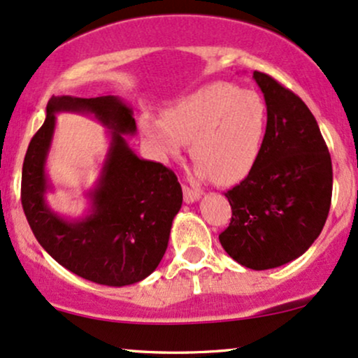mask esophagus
Masks as SVG:
<instances>
[{
    "mask_svg": "<svg viewBox=\"0 0 358 358\" xmlns=\"http://www.w3.org/2000/svg\"><path fill=\"white\" fill-rule=\"evenodd\" d=\"M182 191H184V201H186L187 204H192V202L199 201L201 192L197 191V189H192V187H189V186H184Z\"/></svg>",
    "mask_w": 358,
    "mask_h": 358,
    "instance_id": "1",
    "label": "esophagus"
}]
</instances>
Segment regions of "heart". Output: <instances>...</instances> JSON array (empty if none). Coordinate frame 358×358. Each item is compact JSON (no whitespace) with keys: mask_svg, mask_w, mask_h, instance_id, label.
Returning <instances> with one entry per match:
<instances>
[{"mask_svg":"<svg viewBox=\"0 0 358 358\" xmlns=\"http://www.w3.org/2000/svg\"><path fill=\"white\" fill-rule=\"evenodd\" d=\"M266 122V104L257 92L215 81L171 104L162 119L144 116L141 131L161 159L179 154L191 139L197 176L234 182L257 162Z\"/></svg>","mask_w":358,"mask_h":358,"instance_id":"obj_1","label":"heart"}]
</instances>
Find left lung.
Returning a JSON list of instances; mask_svg holds the SVG:
<instances>
[{
	"label": "left lung",
	"mask_w": 358,
	"mask_h": 358,
	"mask_svg": "<svg viewBox=\"0 0 358 358\" xmlns=\"http://www.w3.org/2000/svg\"><path fill=\"white\" fill-rule=\"evenodd\" d=\"M254 79L267 106L262 152L249 176L229 189L224 250L254 271L301 257L320 236L332 202V159L306 103L266 73Z\"/></svg>",
	"instance_id": "left-lung-1"
}]
</instances>
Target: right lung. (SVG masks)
Masks as SVG:
<instances>
[{"mask_svg":"<svg viewBox=\"0 0 358 358\" xmlns=\"http://www.w3.org/2000/svg\"><path fill=\"white\" fill-rule=\"evenodd\" d=\"M61 110L92 113L112 129L100 182L90 193L92 214L79 221L55 215L43 199L50 187L43 164L55 113ZM134 132L132 109L117 96H52L23 162L21 204L34 237L57 264L101 285H131L151 275L167 249L172 219L182 206L174 172L138 157L127 145L122 134Z\"/></svg>","mask_w":358,"mask_h":358,"instance_id":"1","label":"right lung"}]
</instances>
